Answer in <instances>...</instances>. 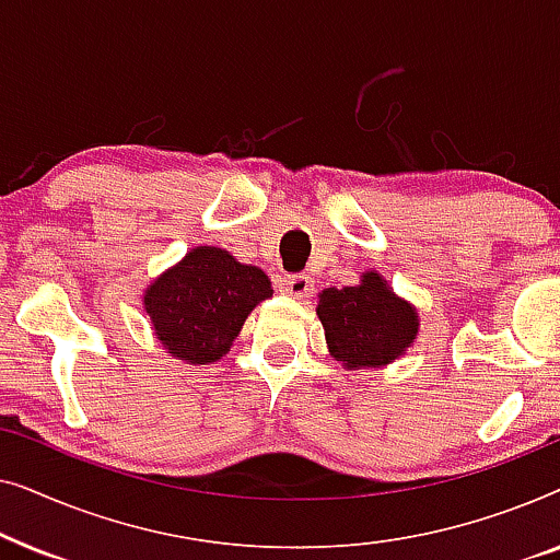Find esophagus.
<instances>
[{
  "instance_id": "1",
  "label": "esophagus",
  "mask_w": 560,
  "mask_h": 560,
  "mask_svg": "<svg viewBox=\"0 0 560 560\" xmlns=\"http://www.w3.org/2000/svg\"><path fill=\"white\" fill-rule=\"evenodd\" d=\"M280 290L301 301V298H308L313 293V280L305 278V275H285V278H280Z\"/></svg>"
}]
</instances>
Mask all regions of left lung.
I'll list each match as a JSON object with an SVG mask.
<instances>
[{
	"mask_svg": "<svg viewBox=\"0 0 560 560\" xmlns=\"http://www.w3.org/2000/svg\"><path fill=\"white\" fill-rule=\"evenodd\" d=\"M328 351L347 370L385 366L402 357L418 336V311L397 298L380 272H364L351 288L318 295Z\"/></svg>",
	"mask_w": 560,
	"mask_h": 560,
	"instance_id": "left-lung-1",
	"label": "left lung"
}]
</instances>
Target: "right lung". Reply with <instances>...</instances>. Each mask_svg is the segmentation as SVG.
Returning a JSON list of instances; mask_svg holds the SVG:
<instances>
[{"instance_id": "1", "label": "right lung", "mask_w": 560, "mask_h": 560, "mask_svg": "<svg viewBox=\"0 0 560 560\" xmlns=\"http://www.w3.org/2000/svg\"><path fill=\"white\" fill-rule=\"evenodd\" d=\"M272 295L267 275L219 247L190 249L144 290V311L167 354L188 364L217 362L244 318Z\"/></svg>"}]
</instances>
